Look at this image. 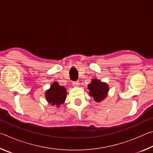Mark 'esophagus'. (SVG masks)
<instances>
[{"mask_svg":"<svg viewBox=\"0 0 153 153\" xmlns=\"http://www.w3.org/2000/svg\"><path fill=\"white\" fill-rule=\"evenodd\" d=\"M72 84H73V86L74 87H77L79 85V82H77V81L73 82V83H72Z\"/></svg>","mask_w":153,"mask_h":153,"instance_id":"obj_1","label":"esophagus"}]
</instances>
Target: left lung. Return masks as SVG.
Here are the masks:
<instances>
[{"label": "left lung", "mask_w": 153, "mask_h": 153, "mask_svg": "<svg viewBox=\"0 0 153 153\" xmlns=\"http://www.w3.org/2000/svg\"><path fill=\"white\" fill-rule=\"evenodd\" d=\"M88 88L90 90L89 95L93 97L95 101L99 102L107 97L108 86L106 83L102 82L98 79H92Z\"/></svg>", "instance_id": "obj_1"}]
</instances>
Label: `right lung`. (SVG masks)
I'll return each mask as SVG.
<instances>
[{
    "mask_svg": "<svg viewBox=\"0 0 153 153\" xmlns=\"http://www.w3.org/2000/svg\"><path fill=\"white\" fill-rule=\"evenodd\" d=\"M67 91L64 86H61L56 82L53 83L51 88L45 92V97L47 102L51 105H56L59 107L63 104L66 99Z\"/></svg>",
    "mask_w": 153,
    "mask_h": 153,
    "instance_id": "add662e5",
    "label": "right lung"
}]
</instances>
